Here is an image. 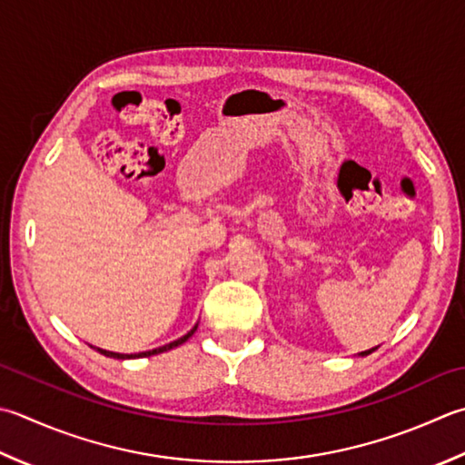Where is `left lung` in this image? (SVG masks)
I'll use <instances>...</instances> for the list:
<instances>
[{"mask_svg":"<svg viewBox=\"0 0 465 465\" xmlns=\"http://www.w3.org/2000/svg\"><path fill=\"white\" fill-rule=\"evenodd\" d=\"M372 351H375V349H372ZM372 351H365V352H361V357H365V354H371Z\"/></svg>","mask_w":465,"mask_h":465,"instance_id":"left-lung-1","label":"left lung"}]
</instances>
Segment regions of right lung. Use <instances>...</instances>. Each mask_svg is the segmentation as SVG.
Returning a JSON list of instances; mask_svg holds the SVG:
<instances>
[{
    "instance_id": "right-lung-1",
    "label": "right lung",
    "mask_w": 465,
    "mask_h": 465,
    "mask_svg": "<svg viewBox=\"0 0 465 465\" xmlns=\"http://www.w3.org/2000/svg\"><path fill=\"white\" fill-rule=\"evenodd\" d=\"M197 331V326H193L185 336H181V339L173 341L169 344H165V347H159V349H153V351H147V352H136V354H121V352H111V351H103V349H96L100 354H104V357H111V359H141V357H151V354H159V352H165V351H171L179 347V344H183L191 334H193Z\"/></svg>"
}]
</instances>
